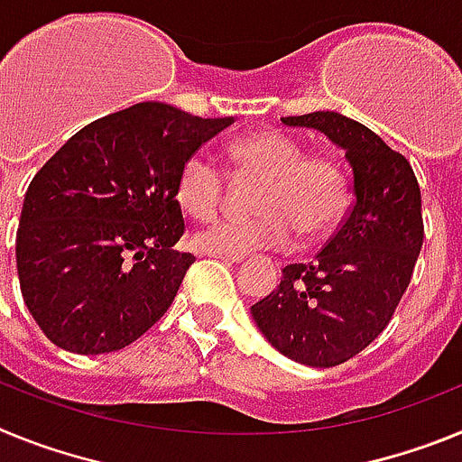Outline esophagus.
I'll return each instance as SVG.
<instances>
[{
	"label": "esophagus",
	"mask_w": 462,
	"mask_h": 462,
	"mask_svg": "<svg viewBox=\"0 0 462 462\" xmlns=\"http://www.w3.org/2000/svg\"><path fill=\"white\" fill-rule=\"evenodd\" d=\"M210 256H215V259L228 261V263H240V261L245 259V256H236V254H210Z\"/></svg>",
	"instance_id": "obj_1"
}]
</instances>
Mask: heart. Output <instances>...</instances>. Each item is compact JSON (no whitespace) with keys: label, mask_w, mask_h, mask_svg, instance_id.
<instances>
[{"label":"heart","mask_w":462,"mask_h":462,"mask_svg":"<svg viewBox=\"0 0 462 462\" xmlns=\"http://www.w3.org/2000/svg\"><path fill=\"white\" fill-rule=\"evenodd\" d=\"M243 173L259 175L250 219H222L194 236L206 254L245 256L256 250H284L296 240L317 243L337 226L349 206V180L330 154H308L303 143L277 129L245 134L228 145ZM224 194L215 159L194 152L175 178V201L194 219H210Z\"/></svg>","instance_id":"1"}]
</instances>
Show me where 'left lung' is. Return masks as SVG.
<instances>
[{"label": "left lung", "mask_w": 462, "mask_h": 462, "mask_svg": "<svg viewBox=\"0 0 462 462\" xmlns=\"http://www.w3.org/2000/svg\"><path fill=\"white\" fill-rule=\"evenodd\" d=\"M282 122L317 129L345 152L354 206L314 261L282 271L252 319L287 358L333 368L386 328L410 287L423 245L421 189L410 162L361 122L333 110Z\"/></svg>", "instance_id": "1"}]
</instances>
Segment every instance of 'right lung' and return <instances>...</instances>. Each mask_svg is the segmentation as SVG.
<instances>
[{
	"instance_id": "obj_1",
	"label": "right lung",
	"mask_w": 462,
	"mask_h": 462,
	"mask_svg": "<svg viewBox=\"0 0 462 462\" xmlns=\"http://www.w3.org/2000/svg\"><path fill=\"white\" fill-rule=\"evenodd\" d=\"M234 125L143 101L73 134L24 194L20 291L52 345L108 354L162 319L194 256L175 201L182 162Z\"/></svg>"
}]
</instances>
